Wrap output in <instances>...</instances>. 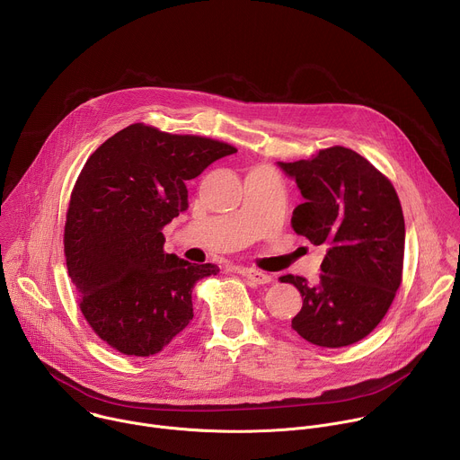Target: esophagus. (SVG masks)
Listing matches in <instances>:
<instances>
[{
	"instance_id": "34e87169",
	"label": "esophagus",
	"mask_w": 460,
	"mask_h": 460,
	"mask_svg": "<svg viewBox=\"0 0 460 460\" xmlns=\"http://www.w3.org/2000/svg\"><path fill=\"white\" fill-rule=\"evenodd\" d=\"M237 273H241V275H244L246 279H250L252 283H255V285H266V283H270L271 281V278L268 273H264V271H261V270H255V268H237Z\"/></svg>"
}]
</instances>
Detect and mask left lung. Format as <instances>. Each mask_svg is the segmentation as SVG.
Listing matches in <instances>:
<instances>
[{
	"label": "left lung",
	"instance_id": "8db88e82",
	"mask_svg": "<svg viewBox=\"0 0 460 460\" xmlns=\"http://www.w3.org/2000/svg\"><path fill=\"white\" fill-rule=\"evenodd\" d=\"M278 166L305 198L292 228L326 246L321 275H285L303 297L292 328L308 342L341 348L368 335L386 315L402 278L404 216L392 182L344 146Z\"/></svg>",
	"mask_w": 460,
	"mask_h": 460
}]
</instances>
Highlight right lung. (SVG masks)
I'll return each instance as SVG.
<instances>
[{
  "label": "right lung",
  "mask_w": 460,
  "mask_h": 460,
  "mask_svg": "<svg viewBox=\"0 0 460 460\" xmlns=\"http://www.w3.org/2000/svg\"><path fill=\"white\" fill-rule=\"evenodd\" d=\"M235 152L136 123L84 163L66 212V268L84 319L118 351L150 357L192 321L194 285L219 268L164 253L161 230L189 208L187 181Z\"/></svg>",
  "instance_id": "obj_1"
}]
</instances>
